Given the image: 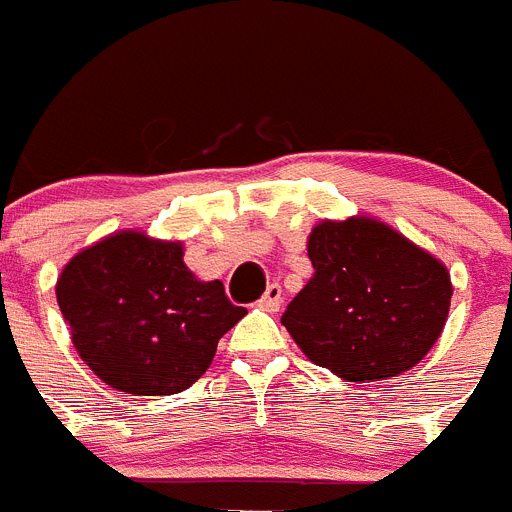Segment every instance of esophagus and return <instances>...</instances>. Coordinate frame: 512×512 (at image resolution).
I'll list each match as a JSON object with an SVG mask.
<instances>
[{"instance_id": "esophagus-1", "label": "esophagus", "mask_w": 512, "mask_h": 512, "mask_svg": "<svg viewBox=\"0 0 512 512\" xmlns=\"http://www.w3.org/2000/svg\"><path fill=\"white\" fill-rule=\"evenodd\" d=\"M279 305H282V287L279 284H269L264 295H261L259 307L266 312H277Z\"/></svg>"}]
</instances>
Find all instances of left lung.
I'll use <instances>...</instances> for the list:
<instances>
[{"mask_svg":"<svg viewBox=\"0 0 512 512\" xmlns=\"http://www.w3.org/2000/svg\"><path fill=\"white\" fill-rule=\"evenodd\" d=\"M312 277L282 325L312 364L346 382L408 372L441 336L446 266L374 217L323 220L307 238Z\"/></svg>","mask_w":512,"mask_h":512,"instance_id":"8db88e82","label":"left lung"}]
</instances>
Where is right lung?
<instances>
[{"mask_svg":"<svg viewBox=\"0 0 512 512\" xmlns=\"http://www.w3.org/2000/svg\"><path fill=\"white\" fill-rule=\"evenodd\" d=\"M56 300L84 364L125 395H176L246 315L220 279L200 282L179 241L120 230L63 266Z\"/></svg>","mask_w":512,"mask_h":512,"instance_id":"add662e5","label":"right lung"}]
</instances>
